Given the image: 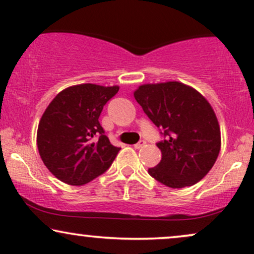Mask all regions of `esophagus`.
Instances as JSON below:
<instances>
[{
  "label": "esophagus",
  "instance_id": "1",
  "mask_svg": "<svg viewBox=\"0 0 254 254\" xmlns=\"http://www.w3.org/2000/svg\"><path fill=\"white\" fill-rule=\"evenodd\" d=\"M145 145V141H139L138 143H136L133 147H135V149H141L142 147H144Z\"/></svg>",
  "mask_w": 254,
  "mask_h": 254
}]
</instances>
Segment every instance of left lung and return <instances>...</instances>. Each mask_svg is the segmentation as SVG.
<instances>
[{
    "label": "left lung",
    "mask_w": 254,
    "mask_h": 254,
    "mask_svg": "<svg viewBox=\"0 0 254 254\" xmlns=\"http://www.w3.org/2000/svg\"><path fill=\"white\" fill-rule=\"evenodd\" d=\"M133 97L164 136L156 143L161 161L148 173L172 189L203 179L221 149L220 125L209 101L178 81L142 84Z\"/></svg>",
    "instance_id": "1"
}]
</instances>
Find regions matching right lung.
Returning a JSON list of instances; mask_svg holds the SVG:
<instances>
[{"label":"right lung","mask_w":254,"mask_h":254,"mask_svg":"<svg viewBox=\"0 0 254 254\" xmlns=\"http://www.w3.org/2000/svg\"><path fill=\"white\" fill-rule=\"evenodd\" d=\"M119 87L83 83L58 93L37 131L44 165L61 182L81 186L110 168L121 148L111 144L99 123L105 104Z\"/></svg>","instance_id":"obj_1"}]
</instances>
